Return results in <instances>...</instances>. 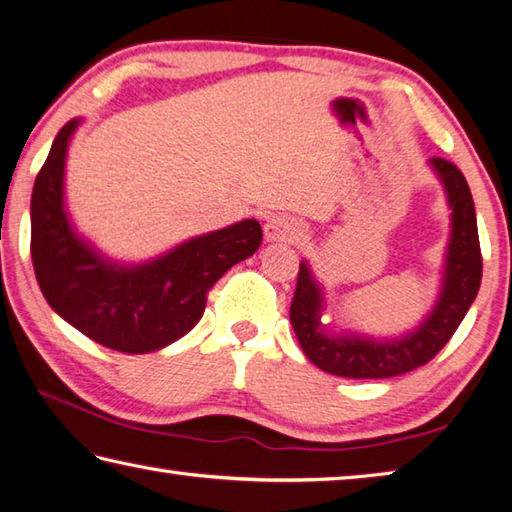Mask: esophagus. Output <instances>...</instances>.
<instances>
[{
  "instance_id": "34e87169",
  "label": "esophagus",
  "mask_w": 512,
  "mask_h": 512,
  "mask_svg": "<svg viewBox=\"0 0 512 512\" xmlns=\"http://www.w3.org/2000/svg\"><path fill=\"white\" fill-rule=\"evenodd\" d=\"M264 237L266 242H295V239L302 237V226L293 217L277 215L266 222Z\"/></svg>"
}]
</instances>
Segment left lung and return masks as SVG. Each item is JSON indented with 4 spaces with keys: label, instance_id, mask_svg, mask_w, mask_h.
Returning <instances> with one entry per match:
<instances>
[{
    "label": "left lung",
    "instance_id": "8db88e82",
    "mask_svg": "<svg viewBox=\"0 0 512 512\" xmlns=\"http://www.w3.org/2000/svg\"><path fill=\"white\" fill-rule=\"evenodd\" d=\"M428 166L444 186L450 208V235L442 286H439L435 306L428 310L422 324L399 337L384 339L350 333V330L335 333V326L322 324L326 310L324 286L317 282L306 259L299 264L295 297L290 304V324L304 355L330 375L386 379L424 366L448 344V339L466 317L470 304L475 302L479 284H482V250H479L473 195L462 170L455 164L433 157Z\"/></svg>",
    "mask_w": 512,
    "mask_h": 512
}]
</instances>
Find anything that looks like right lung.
Here are the masks:
<instances>
[{"mask_svg":"<svg viewBox=\"0 0 512 512\" xmlns=\"http://www.w3.org/2000/svg\"><path fill=\"white\" fill-rule=\"evenodd\" d=\"M82 119L59 130L30 197V257L55 313L119 353L177 342L202 319L206 293L262 244L257 219L195 235L146 262H117L77 233L66 208V157Z\"/></svg>","mask_w":512,"mask_h":512,"instance_id":"obj_1","label":"right lung"}]
</instances>
